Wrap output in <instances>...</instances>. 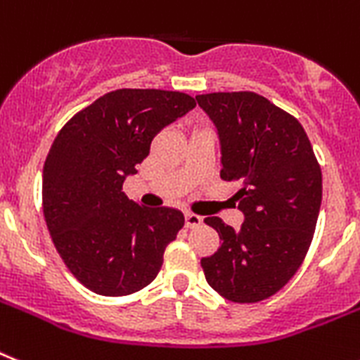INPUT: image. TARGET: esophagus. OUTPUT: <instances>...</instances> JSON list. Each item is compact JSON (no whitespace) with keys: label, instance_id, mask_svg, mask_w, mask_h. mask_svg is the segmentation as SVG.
I'll list each match as a JSON object with an SVG mask.
<instances>
[{"label":"esophagus","instance_id":"obj_1","mask_svg":"<svg viewBox=\"0 0 360 360\" xmlns=\"http://www.w3.org/2000/svg\"><path fill=\"white\" fill-rule=\"evenodd\" d=\"M203 223V217L198 216V214H192V212H186L185 214V225L186 229H195Z\"/></svg>","mask_w":360,"mask_h":360}]
</instances>
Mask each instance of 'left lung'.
Segmentation results:
<instances>
[{
    "label": "left lung",
    "instance_id": "1",
    "mask_svg": "<svg viewBox=\"0 0 360 360\" xmlns=\"http://www.w3.org/2000/svg\"><path fill=\"white\" fill-rule=\"evenodd\" d=\"M198 104L221 141V179L240 181L245 221L240 232L221 217H205L221 240L201 258L208 285L223 298L255 304L295 276L309 250L320 203L322 172L298 119L252 91L205 93Z\"/></svg>",
    "mask_w": 360,
    "mask_h": 360
}]
</instances>
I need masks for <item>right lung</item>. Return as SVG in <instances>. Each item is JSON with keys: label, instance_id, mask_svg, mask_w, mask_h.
<instances>
[{"label": "right lung", "instance_id": "obj_1", "mask_svg": "<svg viewBox=\"0 0 360 360\" xmlns=\"http://www.w3.org/2000/svg\"><path fill=\"white\" fill-rule=\"evenodd\" d=\"M195 108L186 93L117 89L63 124L44 165L41 203L63 264L89 291L126 297L161 271L185 217L144 208L122 192L165 126Z\"/></svg>", "mask_w": 360, "mask_h": 360}]
</instances>
